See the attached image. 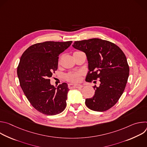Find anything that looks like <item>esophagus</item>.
<instances>
[{
  "instance_id": "esophagus-1",
  "label": "esophagus",
  "mask_w": 147,
  "mask_h": 147,
  "mask_svg": "<svg viewBox=\"0 0 147 147\" xmlns=\"http://www.w3.org/2000/svg\"><path fill=\"white\" fill-rule=\"evenodd\" d=\"M69 88H81L83 86L80 84H69L68 85Z\"/></svg>"
}]
</instances>
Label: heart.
I'll return each instance as SVG.
<instances>
[{
  "label": "heart",
  "instance_id": "obj_1",
  "mask_svg": "<svg viewBox=\"0 0 147 147\" xmlns=\"http://www.w3.org/2000/svg\"><path fill=\"white\" fill-rule=\"evenodd\" d=\"M76 52H78V51L75 52L74 53H76ZM82 75H83V73L81 71H73V72H70L67 74H66L65 76V78L69 81L76 83L81 81V77Z\"/></svg>",
  "mask_w": 147,
  "mask_h": 147
}]
</instances>
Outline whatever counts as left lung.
I'll list each match as a JSON object with an SVG mask.
<instances>
[{
  "mask_svg": "<svg viewBox=\"0 0 147 147\" xmlns=\"http://www.w3.org/2000/svg\"><path fill=\"white\" fill-rule=\"evenodd\" d=\"M73 48L84 52L89 71L86 81L99 78L95 94L86 99L87 107L94 111H106L117 103L124 92L129 76L126 57L121 49L109 41L98 38L76 41Z\"/></svg>",
  "mask_w": 147,
  "mask_h": 147,
  "instance_id": "left-lung-1",
  "label": "left lung"
}]
</instances>
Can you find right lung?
<instances>
[{"label": "right lung", "mask_w": 147, "mask_h": 147, "mask_svg": "<svg viewBox=\"0 0 147 147\" xmlns=\"http://www.w3.org/2000/svg\"><path fill=\"white\" fill-rule=\"evenodd\" d=\"M72 41H47L31 45L23 53L17 67L20 86L32 106L38 112L52 116L66 107L69 91L66 82L57 88L49 78L57 69L59 55Z\"/></svg>", "instance_id": "obj_1"}]
</instances>
